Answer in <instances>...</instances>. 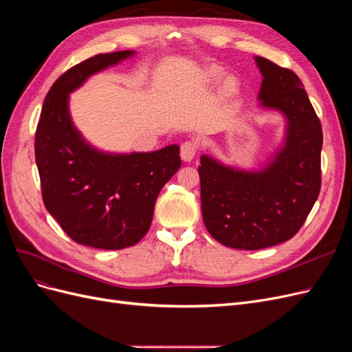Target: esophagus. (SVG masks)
Segmentation results:
<instances>
[{"mask_svg":"<svg viewBox=\"0 0 352 352\" xmlns=\"http://www.w3.org/2000/svg\"><path fill=\"white\" fill-rule=\"evenodd\" d=\"M198 151V145L194 141H185L180 145V157H182L184 162H190L195 157Z\"/></svg>","mask_w":352,"mask_h":352,"instance_id":"34e87169","label":"esophagus"}]
</instances>
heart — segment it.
Here are the masks:
<instances>
[{
  "label": "heart",
  "instance_id": "heart-1",
  "mask_svg": "<svg viewBox=\"0 0 352 352\" xmlns=\"http://www.w3.org/2000/svg\"><path fill=\"white\" fill-rule=\"evenodd\" d=\"M207 78L210 80H219L221 78V72L219 69H210L207 73ZM236 89H238V83L233 78L225 79V82L221 85V92L223 95H226V97H230V95L235 94Z\"/></svg>",
  "mask_w": 352,
  "mask_h": 352
}]
</instances>
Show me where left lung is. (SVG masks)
Returning <instances> with one entry per match:
<instances>
[{
    "label": "left lung",
    "instance_id": "left-lung-1",
    "mask_svg": "<svg viewBox=\"0 0 352 352\" xmlns=\"http://www.w3.org/2000/svg\"><path fill=\"white\" fill-rule=\"evenodd\" d=\"M263 109L285 116L283 145L261 170H242L201 155V210L210 235L236 250H261L301 229L322 186L320 120L296 74L255 57Z\"/></svg>",
    "mask_w": 352,
    "mask_h": 352
}]
</instances>
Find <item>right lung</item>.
<instances>
[{
	"instance_id": "right-lung-1",
	"label": "right lung",
	"mask_w": 352,
	"mask_h": 352,
	"mask_svg": "<svg viewBox=\"0 0 352 352\" xmlns=\"http://www.w3.org/2000/svg\"><path fill=\"white\" fill-rule=\"evenodd\" d=\"M133 54H98L63 73L47 94L35 133L45 208L74 242L92 248L122 250L140 242L151 226L160 190L182 164L179 145L153 153L100 151L72 122L69 94Z\"/></svg>"
}]
</instances>
